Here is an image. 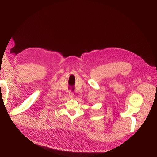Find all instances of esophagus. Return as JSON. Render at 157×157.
Returning <instances> with one entry per match:
<instances>
[{"instance_id":"obj_1","label":"esophagus","mask_w":157,"mask_h":157,"mask_svg":"<svg viewBox=\"0 0 157 157\" xmlns=\"http://www.w3.org/2000/svg\"><path fill=\"white\" fill-rule=\"evenodd\" d=\"M69 96L71 98H74V97H75V94H74V93H72L71 91H70L69 92Z\"/></svg>"}]
</instances>
